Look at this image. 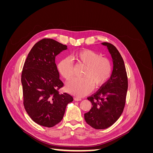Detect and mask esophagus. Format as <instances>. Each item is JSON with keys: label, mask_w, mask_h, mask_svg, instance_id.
<instances>
[{"label": "esophagus", "mask_w": 153, "mask_h": 153, "mask_svg": "<svg viewBox=\"0 0 153 153\" xmlns=\"http://www.w3.org/2000/svg\"><path fill=\"white\" fill-rule=\"evenodd\" d=\"M74 100L78 101H81L82 99H81V98H76H76H74Z\"/></svg>", "instance_id": "obj_1"}]
</instances>
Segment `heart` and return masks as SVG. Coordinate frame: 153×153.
<instances>
[{
	"label": "heart",
	"instance_id": "1",
	"mask_svg": "<svg viewBox=\"0 0 153 153\" xmlns=\"http://www.w3.org/2000/svg\"><path fill=\"white\" fill-rule=\"evenodd\" d=\"M72 57L77 64L85 66L83 78H75L68 82L66 89L69 93L78 97L84 96L92 91L93 86L98 88L109 79L112 72L110 60L91 49H82L75 52ZM61 76L67 80L73 75L74 66L69 58L62 59L57 65Z\"/></svg>",
	"mask_w": 153,
	"mask_h": 153
}]
</instances>
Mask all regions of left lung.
Wrapping results in <instances>:
<instances>
[{"instance_id": "obj_1", "label": "left lung", "mask_w": 153, "mask_h": 153, "mask_svg": "<svg viewBox=\"0 0 153 153\" xmlns=\"http://www.w3.org/2000/svg\"><path fill=\"white\" fill-rule=\"evenodd\" d=\"M113 60V71L110 79L96 93L88 97L92 107L84 114L86 123L97 129L112 126L121 116L126 103L128 76L124 62L112 44L104 42Z\"/></svg>"}]
</instances>
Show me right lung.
<instances>
[{"label":"right lung","instance_id":"1","mask_svg":"<svg viewBox=\"0 0 153 153\" xmlns=\"http://www.w3.org/2000/svg\"><path fill=\"white\" fill-rule=\"evenodd\" d=\"M67 46L52 39L37 42L27 56L22 73L24 105L32 121L51 128L62 121L67 105L73 100L68 93L59 94L64 86L55 62Z\"/></svg>","mask_w":153,"mask_h":153}]
</instances>
